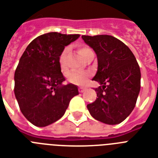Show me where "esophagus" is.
I'll use <instances>...</instances> for the list:
<instances>
[{
    "instance_id": "esophagus-1",
    "label": "esophagus",
    "mask_w": 158,
    "mask_h": 158,
    "mask_svg": "<svg viewBox=\"0 0 158 158\" xmlns=\"http://www.w3.org/2000/svg\"><path fill=\"white\" fill-rule=\"evenodd\" d=\"M84 90H85V88H81V87H80V88H79V92H84Z\"/></svg>"
}]
</instances>
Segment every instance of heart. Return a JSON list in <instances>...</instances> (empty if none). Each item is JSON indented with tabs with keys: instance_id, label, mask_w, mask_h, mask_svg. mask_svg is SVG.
Listing matches in <instances>:
<instances>
[{
	"instance_id": "b5f03b06",
	"label": "heart",
	"mask_w": 158,
	"mask_h": 158,
	"mask_svg": "<svg viewBox=\"0 0 158 158\" xmlns=\"http://www.w3.org/2000/svg\"><path fill=\"white\" fill-rule=\"evenodd\" d=\"M79 52L83 56L84 58H87L88 55L92 53V51L88 46L84 45V44H80L79 46ZM67 48L61 52L60 57H59V64L61 66V70H65L66 68V55H67ZM89 74L88 72L84 71H71L69 73L67 76L68 81L76 85H84L87 81H88Z\"/></svg>"
}]
</instances>
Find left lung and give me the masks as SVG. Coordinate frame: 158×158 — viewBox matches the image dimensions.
<instances>
[{"instance_id":"8db88e82","label":"left lung","mask_w":158,"mask_h":158,"mask_svg":"<svg viewBox=\"0 0 158 158\" xmlns=\"http://www.w3.org/2000/svg\"><path fill=\"white\" fill-rule=\"evenodd\" d=\"M97 53L98 68L93 80L97 100L87 107L95 119L115 125L134 110L140 90V70L133 52L123 42L108 35H82Z\"/></svg>"}]
</instances>
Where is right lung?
<instances>
[{"instance_id": "1", "label": "right lung", "mask_w": 158, "mask_h": 158, "mask_svg": "<svg viewBox=\"0 0 158 158\" xmlns=\"http://www.w3.org/2000/svg\"><path fill=\"white\" fill-rule=\"evenodd\" d=\"M79 35L49 32L29 44L15 73V94L19 108L28 121L46 127L63 116L70 100L79 94L74 84L65 80L59 57Z\"/></svg>"}]
</instances>
